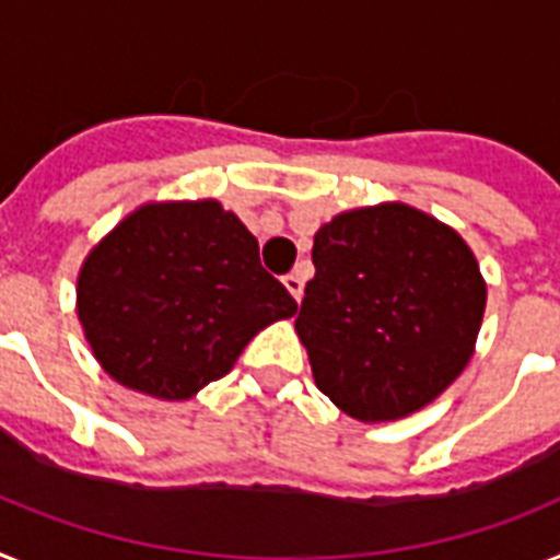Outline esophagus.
Masks as SVG:
<instances>
[{"instance_id": "1", "label": "esophagus", "mask_w": 560, "mask_h": 560, "mask_svg": "<svg viewBox=\"0 0 560 560\" xmlns=\"http://www.w3.org/2000/svg\"><path fill=\"white\" fill-rule=\"evenodd\" d=\"M283 285L289 289V294L294 300H303V277H300V271H291V275L283 277Z\"/></svg>"}]
</instances>
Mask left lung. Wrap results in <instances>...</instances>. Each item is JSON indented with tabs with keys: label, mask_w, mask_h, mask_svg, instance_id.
Wrapping results in <instances>:
<instances>
[{
	"label": "left lung",
	"mask_w": 560,
	"mask_h": 560,
	"mask_svg": "<svg viewBox=\"0 0 560 560\" xmlns=\"http://www.w3.org/2000/svg\"><path fill=\"white\" fill-rule=\"evenodd\" d=\"M294 329L317 389L360 423L420 412L475 354L487 280L452 225L406 202L331 217Z\"/></svg>",
	"instance_id": "left-lung-1"
}]
</instances>
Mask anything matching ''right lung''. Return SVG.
<instances>
[{"label": "right lung", "mask_w": 560, "mask_h": 560, "mask_svg": "<svg viewBox=\"0 0 560 560\" xmlns=\"http://www.w3.org/2000/svg\"><path fill=\"white\" fill-rule=\"evenodd\" d=\"M298 303L260 266L257 237L217 200L142 202L96 243L77 314L96 363L125 389L188 400Z\"/></svg>", "instance_id": "obj_1"}]
</instances>
